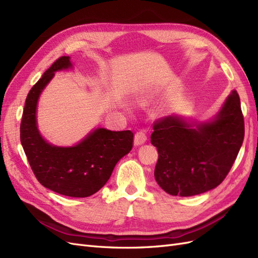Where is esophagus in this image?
I'll list each match as a JSON object with an SVG mask.
<instances>
[{
  "label": "esophagus",
  "instance_id": "34e87169",
  "mask_svg": "<svg viewBox=\"0 0 258 258\" xmlns=\"http://www.w3.org/2000/svg\"><path fill=\"white\" fill-rule=\"evenodd\" d=\"M146 134L144 131H139L136 134L135 136V145L136 146H139V145H142L146 142Z\"/></svg>",
  "mask_w": 258,
  "mask_h": 258
}]
</instances>
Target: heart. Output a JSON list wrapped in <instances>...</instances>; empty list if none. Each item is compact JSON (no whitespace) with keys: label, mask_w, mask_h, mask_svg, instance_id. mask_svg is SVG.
Instances as JSON below:
<instances>
[{"label":"heart","mask_w":258,"mask_h":258,"mask_svg":"<svg viewBox=\"0 0 258 258\" xmlns=\"http://www.w3.org/2000/svg\"><path fill=\"white\" fill-rule=\"evenodd\" d=\"M140 101H141L142 103H144V101H145V100H144V99H141V100H140Z\"/></svg>","instance_id":"1"}]
</instances>
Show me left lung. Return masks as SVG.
<instances>
[{"label": "left lung", "mask_w": 258, "mask_h": 258, "mask_svg": "<svg viewBox=\"0 0 258 258\" xmlns=\"http://www.w3.org/2000/svg\"><path fill=\"white\" fill-rule=\"evenodd\" d=\"M157 147L155 179L172 196L189 197L220 185L228 174L244 139L240 98L232 90L212 120L190 122L178 115L154 122Z\"/></svg>", "instance_id": "8db88e82"}]
</instances>
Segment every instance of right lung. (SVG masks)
<instances>
[{"mask_svg": "<svg viewBox=\"0 0 258 258\" xmlns=\"http://www.w3.org/2000/svg\"><path fill=\"white\" fill-rule=\"evenodd\" d=\"M72 67L70 57H60L31 88L20 123V141L31 169L44 187L63 196L84 198L105 185L116 163L131 151L134 134L97 128L74 146L46 141L37 129L38 98L54 73Z\"/></svg>", "mask_w": 258, "mask_h": 258, "instance_id": "1", "label": "right lung"}]
</instances>
